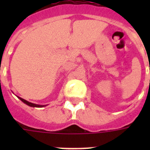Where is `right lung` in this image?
<instances>
[{
  "label": "right lung",
  "mask_w": 150,
  "mask_h": 150,
  "mask_svg": "<svg viewBox=\"0 0 150 150\" xmlns=\"http://www.w3.org/2000/svg\"><path fill=\"white\" fill-rule=\"evenodd\" d=\"M18 98L22 100V102L25 103V104L29 105V106H30V107H43V106H41V105H37V104H35V103H33L28 102V101H26V100H24V99L21 98V97H18Z\"/></svg>",
  "instance_id": "add662e5"
}]
</instances>
